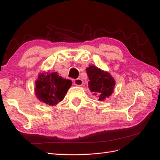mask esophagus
<instances>
[{
  "label": "esophagus",
  "mask_w": 160,
  "mask_h": 160,
  "mask_svg": "<svg viewBox=\"0 0 160 160\" xmlns=\"http://www.w3.org/2000/svg\"><path fill=\"white\" fill-rule=\"evenodd\" d=\"M73 83L77 86H82L83 85L84 82L82 79H80V78H77V79L74 80Z\"/></svg>",
  "instance_id": "esophagus-1"
}]
</instances>
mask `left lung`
<instances>
[{"label": "left lung", "instance_id": "left-lung-1", "mask_svg": "<svg viewBox=\"0 0 160 160\" xmlns=\"http://www.w3.org/2000/svg\"><path fill=\"white\" fill-rule=\"evenodd\" d=\"M86 70L89 79V88L93 95L98 97V100L100 101L109 97L113 93L115 84L110 73L93 65L89 66Z\"/></svg>", "mask_w": 160, "mask_h": 160}]
</instances>
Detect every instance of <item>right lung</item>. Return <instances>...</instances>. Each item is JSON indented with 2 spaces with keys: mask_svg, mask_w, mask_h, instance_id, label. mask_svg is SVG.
<instances>
[{
  "mask_svg": "<svg viewBox=\"0 0 160 160\" xmlns=\"http://www.w3.org/2000/svg\"><path fill=\"white\" fill-rule=\"evenodd\" d=\"M35 84L38 99L46 104L53 106L64 99L72 82L59 76L57 72L41 73Z\"/></svg>",
  "mask_w": 160,
  "mask_h": 160,
  "instance_id": "right-lung-1",
  "label": "right lung"
}]
</instances>
